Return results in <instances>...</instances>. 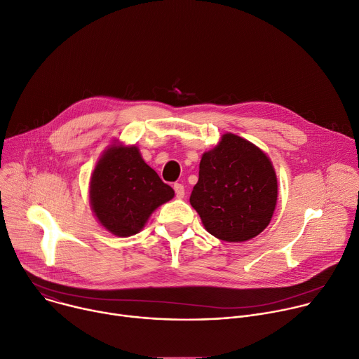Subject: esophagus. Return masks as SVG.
Segmentation results:
<instances>
[{"label": "esophagus", "instance_id": "obj_1", "mask_svg": "<svg viewBox=\"0 0 359 359\" xmlns=\"http://www.w3.org/2000/svg\"><path fill=\"white\" fill-rule=\"evenodd\" d=\"M174 191H175V196H177L178 199L184 198L185 189H184V185H182V184H174Z\"/></svg>", "mask_w": 359, "mask_h": 359}]
</instances>
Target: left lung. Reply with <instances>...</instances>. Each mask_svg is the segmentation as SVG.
<instances>
[{
  "instance_id": "obj_1",
  "label": "left lung",
  "mask_w": 359,
  "mask_h": 359,
  "mask_svg": "<svg viewBox=\"0 0 359 359\" xmlns=\"http://www.w3.org/2000/svg\"><path fill=\"white\" fill-rule=\"evenodd\" d=\"M189 202L215 238L250 241L267 228L276 209L274 167L253 142L225 133L217 146L202 154Z\"/></svg>"
}]
</instances>
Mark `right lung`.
Masks as SVG:
<instances>
[{
  "instance_id": "right-lung-1",
  "label": "right lung",
  "mask_w": 359,
  "mask_h": 359,
  "mask_svg": "<svg viewBox=\"0 0 359 359\" xmlns=\"http://www.w3.org/2000/svg\"><path fill=\"white\" fill-rule=\"evenodd\" d=\"M174 195L142 160L138 147L120 141L103 151L89 182V202L97 222L118 238L138 233L151 213Z\"/></svg>"
}]
</instances>
